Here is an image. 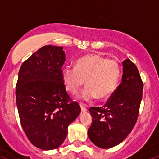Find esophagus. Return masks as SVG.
<instances>
[{"instance_id":"obj_1","label":"esophagus","mask_w":159,"mask_h":159,"mask_svg":"<svg viewBox=\"0 0 159 159\" xmlns=\"http://www.w3.org/2000/svg\"><path fill=\"white\" fill-rule=\"evenodd\" d=\"M80 107H81V111H82V112H86V111H88V108L84 106V105L81 104Z\"/></svg>"}]
</instances>
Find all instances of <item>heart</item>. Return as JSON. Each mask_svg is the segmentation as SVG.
<instances>
[{
    "instance_id": "b5f03b06",
    "label": "heart",
    "mask_w": 159,
    "mask_h": 159,
    "mask_svg": "<svg viewBox=\"0 0 159 159\" xmlns=\"http://www.w3.org/2000/svg\"><path fill=\"white\" fill-rule=\"evenodd\" d=\"M120 77V67L117 61L98 54H89L79 58L75 66L62 68L61 78L66 89L76 94L84 84H87L80 98L90 102L97 97L109 98L115 92Z\"/></svg>"
}]
</instances>
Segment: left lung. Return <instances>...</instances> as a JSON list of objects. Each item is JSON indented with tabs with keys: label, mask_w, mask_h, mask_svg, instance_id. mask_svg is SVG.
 Returning <instances> with one entry per match:
<instances>
[{
	"label": "left lung",
	"mask_w": 159,
	"mask_h": 159,
	"mask_svg": "<svg viewBox=\"0 0 159 159\" xmlns=\"http://www.w3.org/2000/svg\"><path fill=\"white\" fill-rule=\"evenodd\" d=\"M121 84L103 107H91L93 123L88 130L94 145L109 149L119 145L134 128L142 99L143 82L136 66L129 59L123 61Z\"/></svg>",
	"instance_id": "1"
}]
</instances>
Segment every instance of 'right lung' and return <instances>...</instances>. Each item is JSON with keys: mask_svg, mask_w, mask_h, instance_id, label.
I'll use <instances>...</instances> for the list:
<instances>
[{"mask_svg": "<svg viewBox=\"0 0 159 159\" xmlns=\"http://www.w3.org/2000/svg\"><path fill=\"white\" fill-rule=\"evenodd\" d=\"M63 47L45 45L22 64L16 84V103L25 134L32 145L44 150L57 149L67 128L81 111L66 90L61 67Z\"/></svg>", "mask_w": 159, "mask_h": 159, "instance_id": "obj_1", "label": "right lung"}]
</instances>
